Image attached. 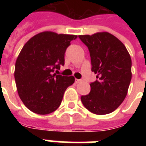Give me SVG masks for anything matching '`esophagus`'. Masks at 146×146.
<instances>
[{
  "mask_svg": "<svg viewBox=\"0 0 146 146\" xmlns=\"http://www.w3.org/2000/svg\"><path fill=\"white\" fill-rule=\"evenodd\" d=\"M75 82H76V83H80V82H82V80H78V79H76Z\"/></svg>",
  "mask_w": 146,
  "mask_h": 146,
  "instance_id": "34e87169",
  "label": "esophagus"
}]
</instances>
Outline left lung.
Listing matches in <instances>:
<instances>
[{
    "mask_svg": "<svg viewBox=\"0 0 146 146\" xmlns=\"http://www.w3.org/2000/svg\"><path fill=\"white\" fill-rule=\"evenodd\" d=\"M79 38L89 48L92 71L98 79L90 84L91 91L82 96L81 101L92 113H111L127 95L132 78L130 55L117 38L107 32Z\"/></svg>",
    "mask_w": 146,
    "mask_h": 146,
    "instance_id": "left-lung-1",
    "label": "left lung"
}]
</instances>
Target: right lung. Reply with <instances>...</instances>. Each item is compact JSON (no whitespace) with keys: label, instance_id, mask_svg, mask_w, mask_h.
<instances>
[{"label":"right lung","instance_id":"add662e5","mask_svg":"<svg viewBox=\"0 0 146 146\" xmlns=\"http://www.w3.org/2000/svg\"><path fill=\"white\" fill-rule=\"evenodd\" d=\"M77 35L42 32L23 47L15 64L14 77L19 96L25 106L38 114L56 111L66 88L75 82L73 76L57 75L64 65V54Z\"/></svg>","mask_w":146,"mask_h":146}]
</instances>
